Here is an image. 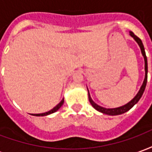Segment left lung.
Here are the masks:
<instances>
[{"mask_svg":"<svg viewBox=\"0 0 152 152\" xmlns=\"http://www.w3.org/2000/svg\"><path fill=\"white\" fill-rule=\"evenodd\" d=\"M129 35H130L132 37L134 38V40L136 41L137 43V45H139L140 47V50L141 52H142V56L144 58V62H145V78H144L143 83H142V85L141 86L140 89H139V91L137 92V94H136V96L134 97V99L131 100L130 102H129L128 103H126L125 105L124 106H121V107H115V108H105V107H102L101 106L98 105L97 103L93 101V99H91V97H90V94H89V89H88V94H89V102L91 103V105L94 107V108L96 109L97 111H99V112H102L103 114L106 115H121L124 113V112H128L129 110H130L133 107H134L136 103H137L138 101H139V99L142 98V96L143 94L144 90H145V88H146V86H147V56H146V53H145V49H144L143 46V44L142 42V40L139 39V38L137 37V36H135L134 34V32L133 31H129Z\"/></svg>","mask_w":152,"mask_h":152,"instance_id":"left-lung-1","label":"left lung"}]
</instances>
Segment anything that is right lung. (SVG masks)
<instances>
[{"mask_svg": "<svg viewBox=\"0 0 152 152\" xmlns=\"http://www.w3.org/2000/svg\"><path fill=\"white\" fill-rule=\"evenodd\" d=\"M63 102H64V99H62V101L56 106V107H54L52 110H50L49 112H45V113H40V114H31V115H35V116H44V115H48L52 114V113H54V112H56L58 109L63 106Z\"/></svg>", "mask_w": 152, "mask_h": 152, "instance_id": "right-lung-1", "label": "right lung"}]
</instances>
